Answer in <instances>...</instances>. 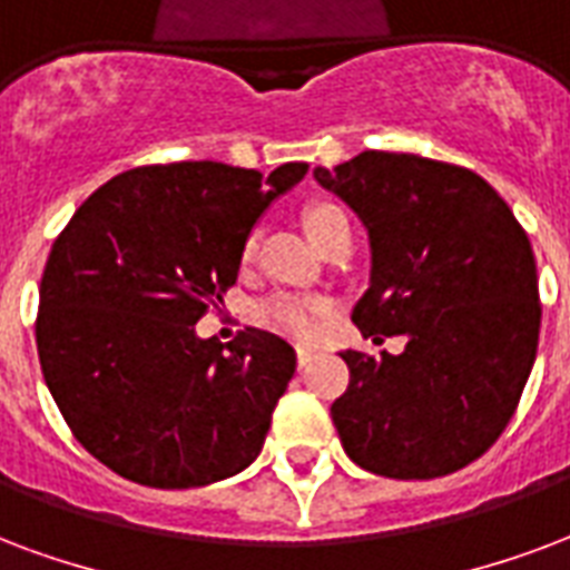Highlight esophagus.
<instances>
[{"label": "esophagus", "instance_id": "1", "mask_svg": "<svg viewBox=\"0 0 570 570\" xmlns=\"http://www.w3.org/2000/svg\"><path fill=\"white\" fill-rule=\"evenodd\" d=\"M312 361V348H303V345H297V366H309Z\"/></svg>", "mask_w": 570, "mask_h": 570}]
</instances>
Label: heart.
Listing matches in <instances>:
<instances>
[{
    "mask_svg": "<svg viewBox=\"0 0 570 570\" xmlns=\"http://www.w3.org/2000/svg\"><path fill=\"white\" fill-rule=\"evenodd\" d=\"M345 216L340 207H331V204H321V207H312L309 216H306V230L309 237H315L321 228H327L333 219ZM327 312V306L318 301H309V297H297V294H273L258 306V318L273 327V331L285 333V336H294V340H312L321 327V315Z\"/></svg>",
    "mask_w": 570,
    "mask_h": 570,
    "instance_id": "heart-1",
    "label": "heart"
}]
</instances>
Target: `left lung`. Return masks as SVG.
<instances>
[{
	"label": "left lung",
	"mask_w": 570,
	"mask_h": 570,
	"mask_svg": "<svg viewBox=\"0 0 570 570\" xmlns=\"http://www.w3.org/2000/svg\"><path fill=\"white\" fill-rule=\"evenodd\" d=\"M312 177L370 234V288L351 321L363 336H405L402 354L342 351L351 382L331 405L342 448L396 481L463 469L502 435L538 354L525 230L474 170L414 153L370 149Z\"/></svg>",
	"instance_id": "1"
}]
</instances>
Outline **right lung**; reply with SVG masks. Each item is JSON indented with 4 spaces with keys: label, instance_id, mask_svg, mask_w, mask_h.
<instances>
[{
    "label": "right lung",
    "instance_id": "add662e5",
    "mask_svg": "<svg viewBox=\"0 0 570 570\" xmlns=\"http://www.w3.org/2000/svg\"><path fill=\"white\" fill-rule=\"evenodd\" d=\"M306 170H126L57 237L38 288V361L75 439L110 472L188 490L255 463L294 348L255 327L222 345L195 324L237 282L264 209Z\"/></svg>",
    "mask_w": 570,
    "mask_h": 570
}]
</instances>
